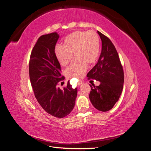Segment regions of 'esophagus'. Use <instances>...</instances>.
Returning <instances> with one entry per match:
<instances>
[{
    "mask_svg": "<svg viewBox=\"0 0 151 151\" xmlns=\"http://www.w3.org/2000/svg\"><path fill=\"white\" fill-rule=\"evenodd\" d=\"M82 84H83V82H82L81 81H79V83H78V86H81V85H82Z\"/></svg>",
    "mask_w": 151,
    "mask_h": 151,
    "instance_id": "34e87169",
    "label": "esophagus"
}]
</instances>
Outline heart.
<instances>
[{
    "instance_id": "1",
    "label": "heart",
    "mask_w": 151,
    "mask_h": 151,
    "mask_svg": "<svg viewBox=\"0 0 151 151\" xmlns=\"http://www.w3.org/2000/svg\"><path fill=\"white\" fill-rule=\"evenodd\" d=\"M100 50L98 35L93 31H76L67 36L64 46L57 45L55 47V55L63 65H67L73 58H76L66 69L68 77L79 79L87 69V63L92 64L98 59Z\"/></svg>"
}]
</instances>
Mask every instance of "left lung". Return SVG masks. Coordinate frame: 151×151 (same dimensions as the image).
Returning <instances> with one entry per match:
<instances>
[{
  "mask_svg": "<svg viewBox=\"0 0 151 151\" xmlns=\"http://www.w3.org/2000/svg\"><path fill=\"white\" fill-rule=\"evenodd\" d=\"M102 41V50L97 64L87 73L88 79L101 84L91 87L90 100L99 111L105 112L113 108L122 92L124 73L115 46L105 35L98 31Z\"/></svg>",
  "mask_w": 151,
  "mask_h": 151,
  "instance_id": "obj_1",
  "label": "left lung"
}]
</instances>
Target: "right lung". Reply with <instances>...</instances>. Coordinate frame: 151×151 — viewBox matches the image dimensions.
I'll list each match as a JSON object with an SVG mask.
<instances>
[{
	"label": "right lung",
	"instance_id": "obj_1",
	"mask_svg": "<svg viewBox=\"0 0 151 151\" xmlns=\"http://www.w3.org/2000/svg\"><path fill=\"white\" fill-rule=\"evenodd\" d=\"M59 37L53 32L38 39L31 53L29 72L38 102L48 114L63 118L73 109L78 90L72 87L69 81L63 89L58 87L65 78L60 73V64L54 52Z\"/></svg>",
	"mask_w": 151,
	"mask_h": 151
}]
</instances>
